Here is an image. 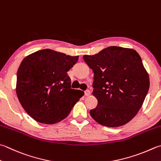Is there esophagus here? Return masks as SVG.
<instances>
[{"label": "esophagus", "instance_id": "34e87169", "mask_svg": "<svg viewBox=\"0 0 161 161\" xmlns=\"http://www.w3.org/2000/svg\"><path fill=\"white\" fill-rule=\"evenodd\" d=\"M90 95V90H87L85 91V95L86 96H89Z\"/></svg>", "mask_w": 161, "mask_h": 161}]
</instances>
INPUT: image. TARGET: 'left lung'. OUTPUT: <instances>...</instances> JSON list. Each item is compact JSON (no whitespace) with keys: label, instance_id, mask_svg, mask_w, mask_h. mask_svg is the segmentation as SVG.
<instances>
[{"label":"left lung","instance_id":"obj_1","mask_svg":"<svg viewBox=\"0 0 161 161\" xmlns=\"http://www.w3.org/2000/svg\"><path fill=\"white\" fill-rule=\"evenodd\" d=\"M83 59L94 73L92 94L97 99L90 116L110 128L128 123L142 107L149 89V78L135 50L108 47Z\"/></svg>","mask_w":161,"mask_h":161}]
</instances>
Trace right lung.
<instances>
[{
    "label": "right lung",
    "instance_id": "add662e5",
    "mask_svg": "<svg viewBox=\"0 0 161 161\" xmlns=\"http://www.w3.org/2000/svg\"><path fill=\"white\" fill-rule=\"evenodd\" d=\"M78 59V56L44 49L22 60L17 74V95L35 120L45 124L59 122L83 96V91L71 88L67 74Z\"/></svg>",
    "mask_w": 161,
    "mask_h": 161
}]
</instances>
